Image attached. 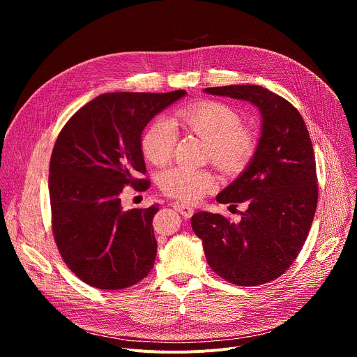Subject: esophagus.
<instances>
[{"label":"esophagus","mask_w":357,"mask_h":357,"mask_svg":"<svg viewBox=\"0 0 357 357\" xmlns=\"http://www.w3.org/2000/svg\"><path fill=\"white\" fill-rule=\"evenodd\" d=\"M172 205H174V209L178 211L183 218H190L195 212V209L192 206L185 205V203H182V202H174Z\"/></svg>","instance_id":"1"}]
</instances>
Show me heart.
Instances as JSON below:
<instances>
[{
  "instance_id": "b5f03b06",
  "label": "heart",
  "mask_w": 357,
  "mask_h": 357,
  "mask_svg": "<svg viewBox=\"0 0 357 357\" xmlns=\"http://www.w3.org/2000/svg\"><path fill=\"white\" fill-rule=\"evenodd\" d=\"M178 121L209 142L212 161L226 172L241 169L251 158L256 142L250 131L240 127L237 112L220 101H205L181 109ZM176 144V128L167 117H157L149 123L141 137V151L146 161L162 165ZM161 189L183 202H196L215 188V176L205 169L172 167L160 176Z\"/></svg>"
}]
</instances>
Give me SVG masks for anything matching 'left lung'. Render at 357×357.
<instances>
[{"mask_svg":"<svg viewBox=\"0 0 357 357\" xmlns=\"http://www.w3.org/2000/svg\"><path fill=\"white\" fill-rule=\"evenodd\" d=\"M203 91L248 101L261 114L257 146L244 171L218 196L219 203H247L238 223L197 212L192 229L211 268L226 281L254 287L282 275L308 237L317 205L315 154L299 112L281 96L256 84Z\"/></svg>","mask_w":357,"mask_h":357,"instance_id":"8db88e82","label":"left lung"}]
</instances>
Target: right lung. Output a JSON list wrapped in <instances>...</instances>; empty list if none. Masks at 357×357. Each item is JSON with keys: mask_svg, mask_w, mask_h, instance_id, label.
Listing matches in <instances>:
<instances>
[{"mask_svg": "<svg viewBox=\"0 0 357 357\" xmlns=\"http://www.w3.org/2000/svg\"><path fill=\"white\" fill-rule=\"evenodd\" d=\"M186 96L106 93L62 128L49 165L52 229L61 256L86 284L123 289L154 267L157 240L152 218L158 205L124 212L126 185L146 189L141 134L162 110Z\"/></svg>", "mask_w": 357, "mask_h": 357, "instance_id": "right-lung-1", "label": "right lung"}]
</instances>
